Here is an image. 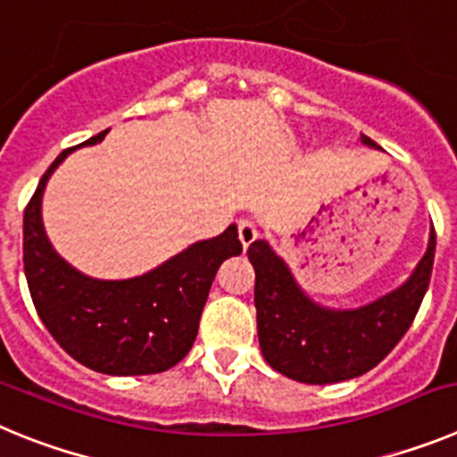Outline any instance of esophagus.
Masks as SVG:
<instances>
[{
    "mask_svg": "<svg viewBox=\"0 0 457 457\" xmlns=\"http://www.w3.org/2000/svg\"><path fill=\"white\" fill-rule=\"evenodd\" d=\"M237 237H240L242 247H249V245H252V242L258 237L256 224H253V221H249V220L237 221Z\"/></svg>",
    "mask_w": 457,
    "mask_h": 457,
    "instance_id": "34e87169",
    "label": "esophagus"
}]
</instances>
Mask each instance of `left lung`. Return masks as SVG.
<instances>
[{
	"instance_id": "left-lung-1",
	"label": "left lung",
	"mask_w": 457,
	"mask_h": 457,
	"mask_svg": "<svg viewBox=\"0 0 457 457\" xmlns=\"http://www.w3.org/2000/svg\"><path fill=\"white\" fill-rule=\"evenodd\" d=\"M366 146L379 148L361 135ZM437 236L430 233L426 256L407 284L354 311L322 309L311 302L268 242L249 245L256 272L258 341L274 370L306 385H332L364 375L398 345L419 313L435 263Z\"/></svg>"
}]
</instances>
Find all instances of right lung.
I'll list each match as a JSON object with an SVG mask.
<instances>
[{"instance_id": "right-lung-1", "label": "right lung", "mask_w": 457, "mask_h": 457, "mask_svg": "<svg viewBox=\"0 0 457 457\" xmlns=\"http://www.w3.org/2000/svg\"><path fill=\"white\" fill-rule=\"evenodd\" d=\"M103 139L100 132L84 144ZM75 148L59 153L24 208L22 256L31 300L54 341L87 369L107 375L162 373L192 348L217 270L242 252L237 228L231 224L217 237L196 242L144 277H84L52 249L40 221L47 179Z\"/></svg>"}]
</instances>
